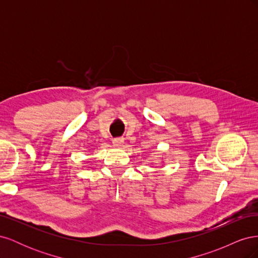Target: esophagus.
I'll use <instances>...</instances> for the list:
<instances>
[{"label": "esophagus", "instance_id": "34e87169", "mask_svg": "<svg viewBox=\"0 0 258 258\" xmlns=\"http://www.w3.org/2000/svg\"><path fill=\"white\" fill-rule=\"evenodd\" d=\"M112 143H113V146L119 147V146H121L122 143H123V139H122V138H115V139H113Z\"/></svg>", "mask_w": 258, "mask_h": 258}]
</instances>
